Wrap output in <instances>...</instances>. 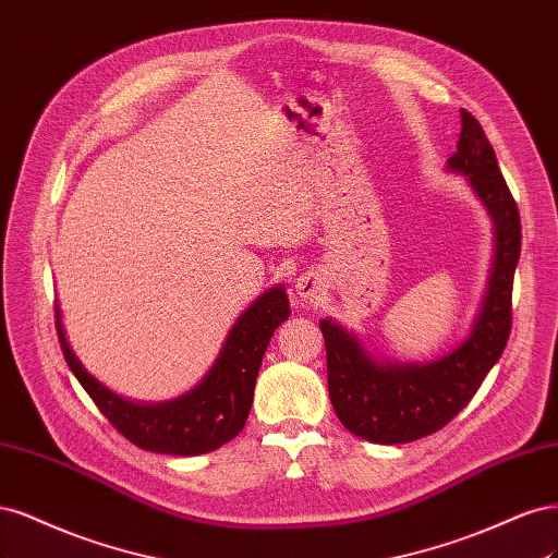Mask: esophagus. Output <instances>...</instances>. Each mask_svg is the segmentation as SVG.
<instances>
[{"mask_svg": "<svg viewBox=\"0 0 558 558\" xmlns=\"http://www.w3.org/2000/svg\"><path fill=\"white\" fill-rule=\"evenodd\" d=\"M294 290L303 301H317L327 290V280L319 274H303L296 278Z\"/></svg>", "mask_w": 558, "mask_h": 558, "instance_id": "obj_1", "label": "esophagus"}]
</instances>
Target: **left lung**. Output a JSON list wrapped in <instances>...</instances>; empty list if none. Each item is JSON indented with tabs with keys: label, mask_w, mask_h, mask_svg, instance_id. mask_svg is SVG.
<instances>
[{
	"label": "left lung",
	"mask_w": 558,
	"mask_h": 558,
	"mask_svg": "<svg viewBox=\"0 0 558 558\" xmlns=\"http://www.w3.org/2000/svg\"><path fill=\"white\" fill-rule=\"evenodd\" d=\"M447 171L465 178L494 225L492 271L471 333L436 362L399 364L371 354L362 338L331 317L319 319L331 405L348 430L371 442L399 445L436 434L469 405L510 336L512 280L521 253L519 210L489 138L463 109Z\"/></svg>",
	"instance_id": "1"
}]
</instances>
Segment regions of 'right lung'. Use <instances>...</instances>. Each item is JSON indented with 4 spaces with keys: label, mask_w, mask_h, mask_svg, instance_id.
<instances>
[{
    "label": "right lung",
    "mask_w": 558,
    "mask_h": 558,
    "mask_svg": "<svg viewBox=\"0 0 558 558\" xmlns=\"http://www.w3.org/2000/svg\"><path fill=\"white\" fill-rule=\"evenodd\" d=\"M56 317L60 345L71 373L124 438L148 452L196 457L222 447L243 430L266 345L274 331L290 317V299L282 284L259 294L233 322L218 359L202 383L183 397L161 403L130 401L101 385L71 350L60 305H56Z\"/></svg>",
    "instance_id": "1"
}]
</instances>
